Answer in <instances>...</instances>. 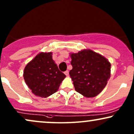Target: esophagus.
Masks as SVG:
<instances>
[{
  "instance_id": "esophagus-1",
  "label": "esophagus",
  "mask_w": 134,
  "mask_h": 134,
  "mask_svg": "<svg viewBox=\"0 0 134 134\" xmlns=\"http://www.w3.org/2000/svg\"><path fill=\"white\" fill-rule=\"evenodd\" d=\"M64 74H65L66 76H67V75H69V71L68 70H66L65 72H64Z\"/></svg>"
}]
</instances>
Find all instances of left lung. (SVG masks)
I'll return each instance as SVG.
<instances>
[{"label": "left lung", "mask_w": 134, "mask_h": 134, "mask_svg": "<svg viewBox=\"0 0 134 134\" xmlns=\"http://www.w3.org/2000/svg\"><path fill=\"white\" fill-rule=\"evenodd\" d=\"M70 78L75 90L85 97H94L105 88L110 77L111 65L104 56L91 49L70 53Z\"/></svg>", "instance_id": "obj_1"}]
</instances>
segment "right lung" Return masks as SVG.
I'll return each instance as SVG.
<instances>
[{
    "mask_svg": "<svg viewBox=\"0 0 134 134\" xmlns=\"http://www.w3.org/2000/svg\"><path fill=\"white\" fill-rule=\"evenodd\" d=\"M24 79L36 96L47 97L56 92L65 75L52 59V52H41L25 67Z\"/></svg>",
    "mask_w": 134,
    "mask_h": 134,
    "instance_id": "right-lung-1",
    "label": "right lung"
}]
</instances>
